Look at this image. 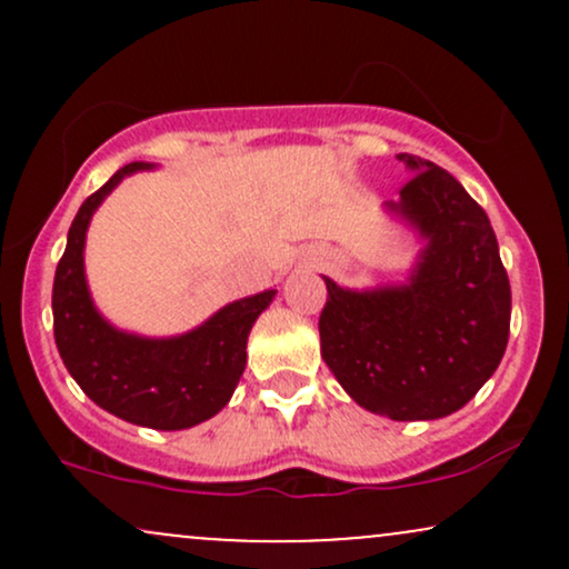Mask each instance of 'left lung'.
I'll list each match as a JSON object with an SVG mask.
<instances>
[{"label": "left lung", "mask_w": 569, "mask_h": 569, "mask_svg": "<svg viewBox=\"0 0 569 569\" xmlns=\"http://www.w3.org/2000/svg\"><path fill=\"white\" fill-rule=\"evenodd\" d=\"M411 179L390 202L428 240L407 286L339 289L326 280L321 356L363 409L436 420L466 407L498 369L511 329V283L485 208L452 173L398 154Z\"/></svg>", "instance_id": "8db88e82"}]
</instances>
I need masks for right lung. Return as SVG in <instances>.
I'll return each mask as SVG.
<instances>
[{
    "instance_id": "obj_1",
    "label": "right lung",
    "mask_w": 569,
    "mask_h": 569,
    "mask_svg": "<svg viewBox=\"0 0 569 569\" xmlns=\"http://www.w3.org/2000/svg\"><path fill=\"white\" fill-rule=\"evenodd\" d=\"M143 168L152 166L130 162L120 168L82 202L71 221L53 280V331L69 375L98 407L133 426L184 430L230 401L246 369L248 331L276 291L221 307L194 331L171 339L133 337L103 321L84 283V232L101 200L128 173Z\"/></svg>"
}]
</instances>
